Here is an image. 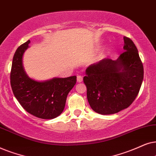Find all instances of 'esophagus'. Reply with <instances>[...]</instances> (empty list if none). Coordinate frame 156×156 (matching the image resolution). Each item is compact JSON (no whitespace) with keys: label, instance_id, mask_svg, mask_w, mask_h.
<instances>
[{"label":"esophagus","instance_id":"1","mask_svg":"<svg viewBox=\"0 0 156 156\" xmlns=\"http://www.w3.org/2000/svg\"><path fill=\"white\" fill-rule=\"evenodd\" d=\"M83 81V77L81 76H77V82L78 83H81Z\"/></svg>","mask_w":156,"mask_h":156}]
</instances>
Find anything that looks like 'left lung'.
I'll return each instance as SVG.
<instances>
[{
    "label": "left lung",
    "instance_id": "1",
    "mask_svg": "<svg viewBox=\"0 0 156 156\" xmlns=\"http://www.w3.org/2000/svg\"><path fill=\"white\" fill-rule=\"evenodd\" d=\"M124 51L115 61L104 58L89 66L83 82L93 111L101 115L118 113L129 107L143 80V66L131 39L123 37Z\"/></svg>",
    "mask_w": 156,
    "mask_h": 156
}]
</instances>
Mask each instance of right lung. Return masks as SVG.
I'll use <instances>...</instances> for the list:
<instances>
[{
    "label": "right lung",
    "mask_w": 156,
    "mask_h": 156,
    "mask_svg": "<svg viewBox=\"0 0 156 156\" xmlns=\"http://www.w3.org/2000/svg\"><path fill=\"white\" fill-rule=\"evenodd\" d=\"M30 42L28 40L20 45L14 54L10 72L12 90L28 113L42 119H53L63 111L68 93L76 83V76L45 81L30 78L23 66V56Z\"/></svg>",
    "instance_id": "right-lung-1"
}]
</instances>
